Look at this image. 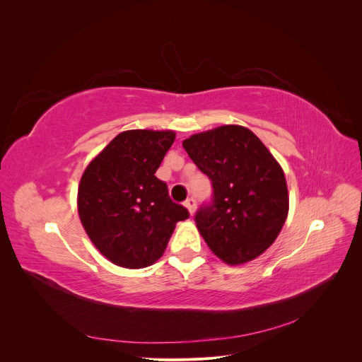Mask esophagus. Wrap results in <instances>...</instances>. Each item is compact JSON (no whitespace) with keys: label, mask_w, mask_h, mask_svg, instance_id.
Masks as SVG:
<instances>
[{"label":"esophagus","mask_w":362,"mask_h":362,"mask_svg":"<svg viewBox=\"0 0 362 362\" xmlns=\"http://www.w3.org/2000/svg\"><path fill=\"white\" fill-rule=\"evenodd\" d=\"M184 205H185V208H187V210H189V213L193 214L194 210H196V199H194V198H187V199H185Z\"/></svg>","instance_id":"1"}]
</instances>
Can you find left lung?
Returning a JSON list of instances; mask_svg holds the SVG:
<instances>
[{"label":"left lung","mask_w":362,"mask_h":362,"mask_svg":"<svg viewBox=\"0 0 362 362\" xmlns=\"http://www.w3.org/2000/svg\"><path fill=\"white\" fill-rule=\"evenodd\" d=\"M184 149L211 180L213 199L194 216L205 243L226 264L259 257L286 223L288 190L279 163L250 129L223 125L193 134Z\"/></svg>","instance_id":"8db88e82"}]
</instances>
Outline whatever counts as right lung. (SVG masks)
<instances>
[{"label":"right lung","instance_id":"1","mask_svg":"<svg viewBox=\"0 0 362 362\" xmlns=\"http://www.w3.org/2000/svg\"><path fill=\"white\" fill-rule=\"evenodd\" d=\"M175 140L173 131L129 129L117 134L78 185V214L87 235L113 264L148 267L163 255L175 225L189 218L156 172Z\"/></svg>","mask_w":362,"mask_h":362}]
</instances>
